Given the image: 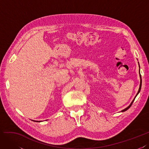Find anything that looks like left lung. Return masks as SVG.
Instances as JSON below:
<instances>
[{"label": "left lung", "instance_id": "obj_1", "mask_svg": "<svg viewBox=\"0 0 149 149\" xmlns=\"http://www.w3.org/2000/svg\"><path fill=\"white\" fill-rule=\"evenodd\" d=\"M140 67V66H139ZM140 77H141V84H140V87H139V91H138V92H137V95H136V96H137L138 94H139V93L140 92V91H141V86H142V79H141V75L140 74ZM136 96L135 97V98H134V99L132 100V102H131V104H130V105L129 106V107H127L126 109H124V110H122V112H125V111H126L127 110H128L130 107H131V105H132V104H133V102H134V100H135V97H136Z\"/></svg>", "mask_w": 149, "mask_h": 149}]
</instances>
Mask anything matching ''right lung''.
I'll return each instance as SVG.
<instances>
[{
	"instance_id": "add662e5",
	"label": "right lung",
	"mask_w": 149,
	"mask_h": 149,
	"mask_svg": "<svg viewBox=\"0 0 149 149\" xmlns=\"http://www.w3.org/2000/svg\"><path fill=\"white\" fill-rule=\"evenodd\" d=\"M39 122H40V121H39Z\"/></svg>"
}]
</instances>
